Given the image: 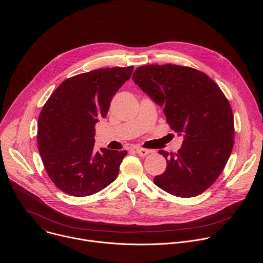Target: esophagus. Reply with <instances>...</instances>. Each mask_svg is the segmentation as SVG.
<instances>
[{
    "label": "esophagus",
    "mask_w": 263,
    "mask_h": 263,
    "mask_svg": "<svg viewBox=\"0 0 263 263\" xmlns=\"http://www.w3.org/2000/svg\"><path fill=\"white\" fill-rule=\"evenodd\" d=\"M136 153L139 155V156H146L147 154L151 153V151L149 149H146V148H142V147H136Z\"/></svg>",
    "instance_id": "obj_1"
}]
</instances>
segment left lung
<instances>
[{"label": "left lung", "instance_id": "obj_1", "mask_svg": "<svg viewBox=\"0 0 263 263\" xmlns=\"http://www.w3.org/2000/svg\"><path fill=\"white\" fill-rule=\"evenodd\" d=\"M132 79L163 107L171 128L184 137L177 153L159 151L167 166L154 183L181 198L204 193L221 174L233 148L234 120L227 98L206 73L189 66L142 65Z\"/></svg>", "mask_w": 263, "mask_h": 263}]
</instances>
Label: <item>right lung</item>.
<instances>
[{
    "label": "right lung",
    "mask_w": 263,
    "mask_h": 263,
    "mask_svg": "<svg viewBox=\"0 0 263 263\" xmlns=\"http://www.w3.org/2000/svg\"><path fill=\"white\" fill-rule=\"evenodd\" d=\"M134 66L99 68L63 81L44 105L37 144L53 183L73 197L93 195L114 182L127 151H93L95 126L130 79Z\"/></svg>",
    "instance_id": "1"
}]
</instances>
